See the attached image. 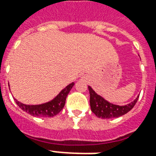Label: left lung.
I'll return each mask as SVG.
<instances>
[{"label": "left lung", "mask_w": 156, "mask_h": 156, "mask_svg": "<svg viewBox=\"0 0 156 156\" xmlns=\"http://www.w3.org/2000/svg\"><path fill=\"white\" fill-rule=\"evenodd\" d=\"M89 94H90V107L92 112L97 117L101 119H113L120 117L130 111L138 101L139 96L129 104L125 105H117L109 103L102 96L98 94L93 88L88 86Z\"/></svg>", "instance_id": "left-lung-1"}]
</instances>
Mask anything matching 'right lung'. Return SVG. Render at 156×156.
I'll return each instance as SVG.
<instances>
[{
	"instance_id": "1",
	"label": "right lung",
	"mask_w": 156,
	"mask_h": 156,
	"mask_svg": "<svg viewBox=\"0 0 156 156\" xmlns=\"http://www.w3.org/2000/svg\"><path fill=\"white\" fill-rule=\"evenodd\" d=\"M74 83L73 82L70 84L66 86L51 101L47 102L41 105H25L17 101L15 98L16 105L22 108L23 111L27 112L29 115L37 117H53L57 115L63 108L66 102V98L69 92L73 87Z\"/></svg>"
}]
</instances>
